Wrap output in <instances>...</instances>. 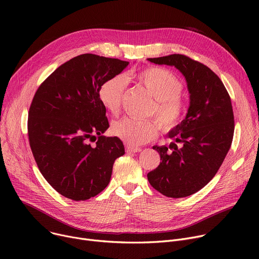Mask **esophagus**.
Returning a JSON list of instances; mask_svg holds the SVG:
<instances>
[{
    "mask_svg": "<svg viewBox=\"0 0 259 259\" xmlns=\"http://www.w3.org/2000/svg\"><path fill=\"white\" fill-rule=\"evenodd\" d=\"M126 151H127V152H130V153H137V152L142 151V149H141L140 147H134V146L127 145V146H126Z\"/></svg>",
    "mask_w": 259,
    "mask_h": 259,
    "instance_id": "34e87169",
    "label": "esophagus"
}]
</instances>
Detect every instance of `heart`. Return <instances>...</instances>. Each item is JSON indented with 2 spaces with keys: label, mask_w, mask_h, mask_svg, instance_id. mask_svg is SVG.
I'll list each match as a JSON object with an SVG mask.
<instances>
[{
  "label": "heart",
  "mask_w": 259,
  "mask_h": 259,
  "mask_svg": "<svg viewBox=\"0 0 259 259\" xmlns=\"http://www.w3.org/2000/svg\"><path fill=\"white\" fill-rule=\"evenodd\" d=\"M138 80L154 99L149 114H155L165 131L178 127L184 116V104L180 98L183 91L181 79L172 71L162 67H148L137 74ZM127 87L121 74L113 75L103 81L99 89V100L106 110L117 115ZM159 130L153 119L125 117L113 122L112 133L128 145L138 146L155 138Z\"/></svg>",
  "instance_id": "1"
}]
</instances>
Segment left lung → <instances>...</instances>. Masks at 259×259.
Returning <instances> with one entry per match:
<instances>
[{
  "instance_id": "8db88e82",
  "label": "left lung",
  "mask_w": 259,
  "mask_h": 259,
  "mask_svg": "<svg viewBox=\"0 0 259 259\" xmlns=\"http://www.w3.org/2000/svg\"><path fill=\"white\" fill-rule=\"evenodd\" d=\"M147 60L174 66L185 76L190 94L186 117L167 134L173 142L169 147L153 146L161 161L147 174L148 181L167 197L192 195L214 178L232 144L234 115L230 95L210 68L183 54Z\"/></svg>"
}]
</instances>
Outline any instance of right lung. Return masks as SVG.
<instances>
[{"label": "right lung", "instance_id": "right-lung-1", "mask_svg": "<svg viewBox=\"0 0 259 259\" xmlns=\"http://www.w3.org/2000/svg\"><path fill=\"white\" fill-rule=\"evenodd\" d=\"M128 65L80 54L57 68L34 94L28 113L31 151L44 179L67 198L86 200L101 193L110 182L115 159L125 154L118 138L103 135L109 122L99 89Z\"/></svg>", "mask_w": 259, "mask_h": 259}]
</instances>
